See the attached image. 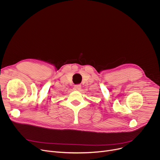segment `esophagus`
<instances>
[{"mask_svg": "<svg viewBox=\"0 0 160 160\" xmlns=\"http://www.w3.org/2000/svg\"><path fill=\"white\" fill-rule=\"evenodd\" d=\"M81 89V85H77L73 87V90L76 91H79Z\"/></svg>", "mask_w": 160, "mask_h": 160, "instance_id": "esophagus-1", "label": "esophagus"}]
</instances>
